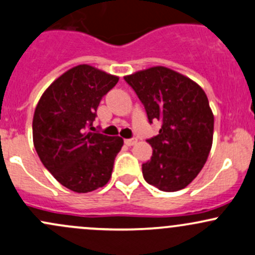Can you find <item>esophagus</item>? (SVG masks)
<instances>
[{"mask_svg": "<svg viewBox=\"0 0 255 255\" xmlns=\"http://www.w3.org/2000/svg\"><path fill=\"white\" fill-rule=\"evenodd\" d=\"M135 143H136V139H126V140H125V144H126V145H128V146L134 145Z\"/></svg>", "mask_w": 255, "mask_h": 255, "instance_id": "1", "label": "esophagus"}]
</instances>
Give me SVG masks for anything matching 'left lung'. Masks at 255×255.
Segmentation results:
<instances>
[{
	"mask_svg": "<svg viewBox=\"0 0 255 255\" xmlns=\"http://www.w3.org/2000/svg\"><path fill=\"white\" fill-rule=\"evenodd\" d=\"M145 107L149 122L161 121L148 139L152 156L141 165L149 184L163 192L186 188L202 171L213 145L214 115L199 84L163 66L126 76Z\"/></svg>",
	"mask_w": 255,
	"mask_h": 255,
	"instance_id": "obj_1",
	"label": "left lung"
}]
</instances>
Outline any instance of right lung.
<instances>
[{
	"label": "right lung",
	"instance_id": "1",
	"mask_svg": "<svg viewBox=\"0 0 255 255\" xmlns=\"http://www.w3.org/2000/svg\"><path fill=\"white\" fill-rule=\"evenodd\" d=\"M119 77L79 64L45 90L33 117V141L40 160L66 188L88 193L111 178L121 136L88 132L105 94ZM92 129V128H90Z\"/></svg>",
	"mask_w": 255,
	"mask_h": 255
}]
</instances>
